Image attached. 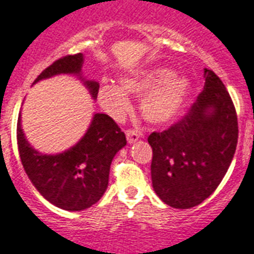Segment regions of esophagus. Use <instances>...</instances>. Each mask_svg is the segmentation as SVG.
<instances>
[{"mask_svg": "<svg viewBox=\"0 0 254 254\" xmlns=\"http://www.w3.org/2000/svg\"><path fill=\"white\" fill-rule=\"evenodd\" d=\"M140 138V133L137 130H127V140L129 144H133Z\"/></svg>", "mask_w": 254, "mask_h": 254, "instance_id": "obj_1", "label": "esophagus"}]
</instances>
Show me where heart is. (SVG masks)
Wrapping results in <instances>:
<instances>
[{
    "instance_id": "b5f03b06",
    "label": "heart",
    "mask_w": 254,
    "mask_h": 254,
    "mask_svg": "<svg viewBox=\"0 0 254 254\" xmlns=\"http://www.w3.org/2000/svg\"><path fill=\"white\" fill-rule=\"evenodd\" d=\"M191 90L187 75L168 67H156L124 77L119 85L104 84L98 89V102L113 119H121L130 109L127 94L140 96L141 113L152 124H166L184 109Z\"/></svg>"
}]
</instances>
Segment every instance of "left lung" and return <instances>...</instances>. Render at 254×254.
Returning a JSON list of instances; mask_svg holds the SVG:
<instances>
[{"instance_id": "obj_1", "label": "left lung", "mask_w": 254, "mask_h": 254, "mask_svg": "<svg viewBox=\"0 0 254 254\" xmlns=\"http://www.w3.org/2000/svg\"><path fill=\"white\" fill-rule=\"evenodd\" d=\"M204 90L189 113L168 130L148 137L153 189L166 205L189 209L206 200L235 156L239 124L229 93L205 69Z\"/></svg>"}]
</instances>
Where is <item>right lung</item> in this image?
<instances>
[{"label": "right lung", "mask_w": 254, "mask_h": 254, "mask_svg": "<svg viewBox=\"0 0 254 254\" xmlns=\"http://www.w3.org/2000/svg\"><path fill=\"white\" fill-rule=\"evenodd\" d=\"M84 58L82 53L60 58L46 67L33 85L54 75L73 74L84 82L93 100H96L100 85L82 75ZM17 144L25 172L40 194L57 208L80 212L90 208L104 196L109 183L110 164L127 145V138L108 114L94 113L77 144L61 153L46 154L29 144L19 114Z\"/></svg>", "instance_id": "1"}]
</instances>
